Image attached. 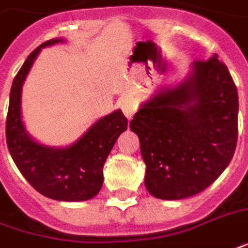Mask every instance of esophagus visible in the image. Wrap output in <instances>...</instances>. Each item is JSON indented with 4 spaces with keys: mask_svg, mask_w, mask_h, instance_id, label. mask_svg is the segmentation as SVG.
<instances>
[{
    "mask_svg": "<svg viewBox=\"0 0 248 248\" xmlns=\"http://www.w3.org/2000/svg\"><path fill=\"white\" fill-rule=\"evenodd\" d=\"M122 110H124V115L127 117V119H131V117L134 115V112H136V106L130 102V100H126L122 104Z\"/></svg>",
    "mask_w": 248,
    "mask_h": 248,
    "instance_id": "34e87169",
    "label": "esophagus"
}]
</instances>
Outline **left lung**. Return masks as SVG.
Returning <instances> with one entry per match:
<instances>
[{"mask_svg": "<svg viewBox=\"0 0 248 248\" xmlns=\"http://www.w3.org/2000/svg\"><path fill=\"white\" fill-rule=\"evenodd\" d=\"M239 99L217 55L195 61L181 84L163 88L130 121L145 161V187L160 200L201 193L228 167L237 142Z\"/></svg>", "mask_w": 248, "mask_h": 248, "instance_id": "1", "label": "left lung"}]
</instances>
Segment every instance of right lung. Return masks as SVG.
Returning <instances> with one entry per match:
<instances>
[{
  "label": "right lung",
  "instance_id": "1",
  "mask_svg": "<svg viewBox=\"0 0 248 248\" xmlns=\"http://www.w3.org/2000/svg\"><path fill=\"white\" fill-rule=\"evenodd\" d=\"M62 39L42 43L25 60L13 80L6 115V144L18 171L40 194L57 201H85L102 188L103 166L118 137L127 127L121 110L102 118L73 145L54 149L35 142L21 122V87L42 47Z\"/></svg>",
  "mask_w": 248,
  "mask_h": 248
}]
</instances>
